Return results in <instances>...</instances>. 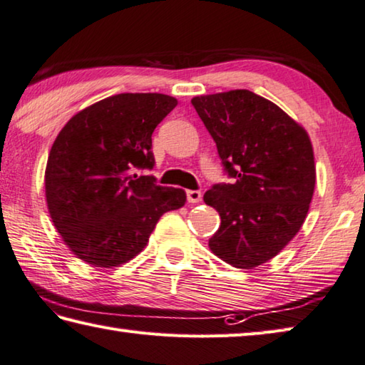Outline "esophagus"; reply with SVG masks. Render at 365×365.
Here are the masks:
<instances>
[{"instance_id": "34e87169", "label": "esophagus", "mask_w": 365, "mask_h": 365, "mask_svg": "<svg viewBox=\"0 0 365 365\" xmlns=\"http://www.w3.org/2000/svg\"><path fill=\"white\" fill-rule=\"evenodd\" d=\"M187 199H188V202H191V204L201 202L202 201V192L197 191V190H188L187 191Z\"/></svg>"}]
</instances>
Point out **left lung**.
Listing matches in <instances>:
<instances>
[{"label": "left lung", "instance_id": "8db88e82", "mask_svg": "<svg viewBox=\"0 0 365 365\" xmlns=\"http://www.w3.org/2000/svg\"><path fill=\"white\" fill-rule=\"evenodd\" d=\"M232 183L205 191L221 225L209 247L237 269L267 262L301 230L315 191L309 134L287 112L250 90L191 99Z\"/></svg>", "mask_w": 365, "mask_h": 365}]
</instances>
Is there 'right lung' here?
<instances>
[{
  "instance_id": "obj_1",
  "label": "right lung",
  "mask_w": 365,
  "mask_h": 365,
  "mask_svg": "<svg viewBox=\"0 0 365 365\" xmlns=\"http://www.w3.org/2000/svg\"><path fill=\"white\" fill-rule=\"evenodd\" d=\"M177 106L161 93H120L71 118L46 168L50 218L68 248L95 267H115L145 248L163 213L187 202L180 188L138 175L152 169V134Z\"/></svg>"
}]
</instances>
